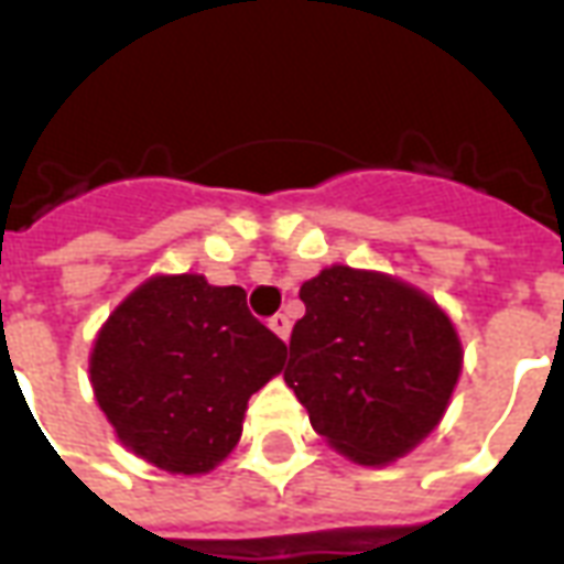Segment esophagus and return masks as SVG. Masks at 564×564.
<instances>
[{"label": "esophagus", "mask_w": 564, "mask_h": 564, "mask_svg": "<svg viewBox=\"0 0 564 564\" xmlns=\"http://www.w3.org/2000/svg\"><path fill=\"white\" fill-rule=\"evenodd\" d=\"M269 326L278 338H283V341L290 338V317H286V314H274V317L269 319Z\"/></svg>", "instance_id": "esophagus-1"}]
</instances>
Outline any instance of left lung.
Returning <instances> with one entry per match:
<instances>
[{"instance_id":"8db88e82","label":"left lung","mask_w":564,"mask_h":564,"mask_svg":"<svg viewBox=\"0 0 564 564\" xmlns=\"http://www.w3.org/2000/svg\"><path fill=\"white\" fill-rule=\"evenodd\" d=\"M286 387L311 425L359 465H387L447 411L462 371L449 317L416 286L380 271L332 265L302 283Z\"/></svg>"}]
</instances>
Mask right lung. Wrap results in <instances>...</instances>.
Wrapping results in <instances>:
<instances>
[{
	"label": "right lung",
	"mask_w": 564,
	"mask_h": 564,
	"mask_svg": "<svg viewBox=\"0 0 564 564\" xmlns=\"http://www.w3.org/2000/svg\"><path fill=\"white\" fill-rule=\"evenodd\" d=\"M283 359L286 344L247 311L241 286L156 274L99 329L90 383L123 447L162 471L205 474L232 453L247 399Z\"/></svg>",
	"instance_id": "1"
}]
</instances>
